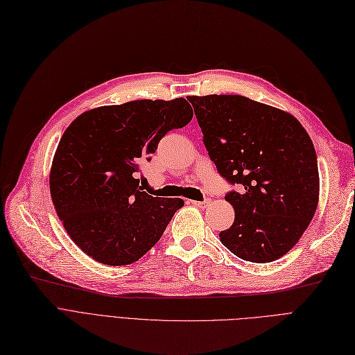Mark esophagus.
Returning <instances> with one entry per match:
<instances>
[{"label":"esophagus","mask_w":355,"mask_h":355,"mask_svg":"<svg viewBox=\"0 0 355 355\" xmlns=\"http://www.w3.org/2000/svg\"><path fill=\"white\" fill-rule=\"evenodd\" d=\"M194 206H197V207H207L209 205H210V198H205V200H202V202H191Z\"/></svg>","instance_id":"34e87169"}]
</instances>
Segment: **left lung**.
Wrapping results in <instances>:
<instances>
[{"label":"left lung","instance_id":"1","mask_svg":"<svg viewBox=\"0 0 355 355\" xmlns=\"http://www.w3.org/2000/svg\"><path fill=\"white\" fill-rule=\"evenodd\" d=\"M203 144L218 173L236 190L225 198L235 222L222 243L251 263L287 254L309 226L319 198L318 159L291 114L242 96L191 97Z\"/></svg>","mask_w":355,"mask_h":355}]
</instances>
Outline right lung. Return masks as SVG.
<instances>
[{
	"mask_svg": "<svg viewBox=\"0 0 355 355\" xmlns=\"http://www.w3.org/2000/svg\"><path fill=\"white\" fill-rule=\"evenodd\" d=\"M193 119L186 98L136 100L76 117L60 137L51 194L68 235L105 266H128L155 245L181 198L152 197L139 186L142 159Z\"/></svg>",
	"mask_w": 355,
	"mask_h": 355,
	"instance_id": "1",
	"label": "right lung"
}]
</instances>
